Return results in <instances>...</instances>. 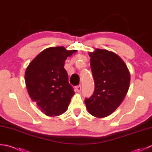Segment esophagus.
Instances as JSON below:
<instances>
[{
    "label": "esophagus",
    "instance_id": "34e87169",
    "mask_svg": "<svg viewBox=\"0 0 152 152\" xmlns=\"http://www.w3.org/2000/svg\"><path fill=\"white\" fill-rule=\"evenodd\" d=\"M81 89H82V86L81 85H78V86H76V91L77 92H80Z\"/></svg>",
    "mask_w": 152,
    "mask_h": 152
}]
</instances>
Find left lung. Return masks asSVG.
I'll return each instance as SVG.
<instances>
[{
  "instance_id": "8db88e82",
  "label": "left lung",
  "mask_w": 152,
  "mask_h": 152,
  "mask_svg": "<svg viewBox=\"0 0 152 152\" xmlns=\"http://www.w3.org/2000/svg\"><path fill=\"white\" fill-rule=\"evenodd\" d=\"M89 56L95 91L85 99L86 108L95 117L105 118L124 101L129 88L130 73L124 61L112 51L95 49Z\"/></svg>"
}]
</instances>
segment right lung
<instances>
[{"label": "right lung", "instance_id": "right-lung-1", "mask_svg": "<svg viewBox=\"0 0 152 152\" xmlns=\"http://www.w3.org/2000/svg\"><path fill=\"white\" fill-rule=\"evenodd\" d=\"M76 51L63 46L46 48L27 68L25 80L28 95L46 115L63 114L74 95L64 66L66 58Z\"/></svg>", "mask_w": 152, "mask_h": 152}]
</instances>
